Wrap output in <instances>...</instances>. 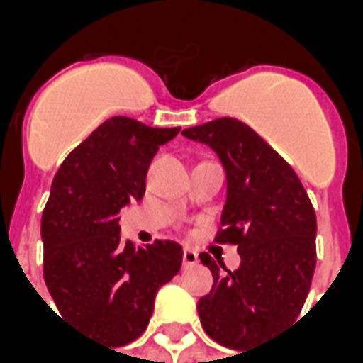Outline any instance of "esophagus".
Wrapping results in <instances>:
<instances>
[{"instance_id": "obj_1", "label": "esophagus", "mask_w": 363, "mask_h": 363, "mask_svg": "<svg viewBox=\"0 0 363 363\" xmlns=\"http://www.w3.org/2000/svg\"><path fill=\"white\" fill-rule=\"evenodd\" d=\"M198 262V255L192 249H184L182 251V264L184 267H192V264H196Z\"/></svg>"}]
</instances>
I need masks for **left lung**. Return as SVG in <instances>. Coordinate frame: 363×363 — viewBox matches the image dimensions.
<instances>
[{
	"mask_svg": "<svg viewBox=\"0 0 363 363\" xmlns=\"http://www.w3.org/2000/svg\"><path fill=\"white\" fill-rule=\"evenodd\" d=\"M210 145L228 177V200L216 243L237 245L241 264L200 255L213 286L200 297L206 335L245 352L294 323L303 307L317 262V218L294 169L251 126L218 118L182 130Z\"/></svg>",
	"mask_w": 363,
	"mask_h": 363,
	"instance_id": "obj_1",
	"label": "left lung"
}]
</instances>
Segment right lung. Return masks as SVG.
I'll use <instances>...</instances> for the list:
<instances>
[{
	"mask_svg": "<svg viewBox=\"0 0 363 363\" xmlns=\"http://www.w3.org/2000/svg\"><path fill=\"white\" fill-rule=\"evenodd\" d=\"M181 128L104 120L60 165L44 206V281L62 317L116 346L147 328L157 289L181 270L182 247H135L120 237L118 213L142 200L159 145Z\"/></svg>",
	"mask_w": 363,
	"mask_h": 363,
	"instance_id": "add662e5",
	"label": "right lung"
}]
</instances>
